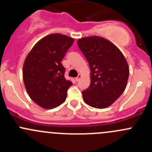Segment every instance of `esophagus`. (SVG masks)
Wrapping results in <instances>:
<instances>
[{"label": "esophagus", "instance_id": "obj_1", "mask_svg": "<svg viewBox=\"0 0 152 152\" xmlns=\"http://www.w3.org/2000/svg\"><path fill=\"white\" fill-rule=\"evenodd\" d=\"M80 78H81V75H80V74H79V76H78L77 77L75 78V80H76V82H78V81L79 80V79H80Z\"/></svg>", "mask_w": 152, "mask_h": 152}]
</instances>
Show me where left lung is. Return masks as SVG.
Returning a JSON list of instances; mask_svg holds the SVG:
<instances>
[{
  "label": "left lung",
  "mask_w": 152,
  "mask_h": 152,
  "mask_svg": "<svg viewBox=\"0 0 152 152\" xmlns=\"http://www.w3.org/2000/svg\"><path fill=\"white\" fill-rule=\"evenodd\" d=\"M78 46L88 62L91 82L82 92L84 101L95 108L113 104L125 90L129 69L123 53L102 37L79 39Z\"/></svg>",
  "instance_id": "obj_1"
}]
</instances>
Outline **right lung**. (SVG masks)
<instances>
[{
  "mask_svg": "<svg viewBox=\"0 0 152 152\" xmlns=\"http://www.w3.org/2000/svg\"><path fill=\"white\" fill-rule=\"evenodd\" d=\"M73 38L51 34L41 39L31 49L24 62L23 76L26 89L34 102L45 109L63 103L73 83L65 78L61 63Z\"/></svg>",
  "mask_w": 152,
  "mask_h": 152,
  "instance_id": "add662e5",
  "label": "right lung"
}]
</instances>
